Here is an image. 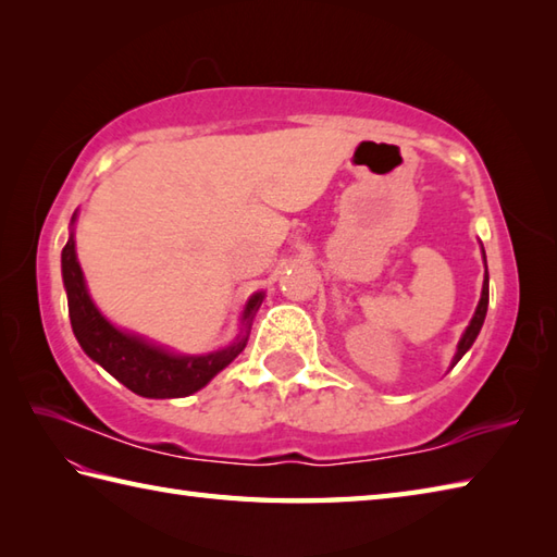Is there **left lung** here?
I'll return each instance as SVG.
<instances>
[{
    "instance_id": "obj_1",
    "label": "left lung",
    "mask_w": 557,
    "mask_h": 557,
    "mask_svg": "<svg viewBox=\"0 0 557 557\" xmlns=\"http://www.w3.org/2000/svg\"><path fill=\"white\" fill-rule=\"evenodd\" d=\"M486 311H488V270H486V280H483V292H481V301H479V306H476V313H474V318H471L467 333L461 335V339H459L457 354H455V359H453V366H455L461 357H465L467 349H469L471 345H474V339H476L479 330H481V325H483V318H486Z\"/></svg>"
}]
</instances>
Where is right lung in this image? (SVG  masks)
I'll use <instances>...</instances> for the list:
<instances>
[{"mask_svg": "<svg viewBox=\"0 0 557 557\" xmlns=\"http://www.w3.org/2000/svg\"><path fill=\"white\" fill-rule=\"evenodd\" d=\"M62 277L69 297L71 327L83 351L92 361H98L104 371L126 385L132 393L150 399L186 397L208 385L224 366L232 363L246 347L248 335H242L232 347L206 354V357H174L160 347H152L140 337L126 335L110 325L96 304L90 301L83 272L76 260L74 234L69 236L62 248ZM263 294H253L246 304L244 323L251 325V318L258 311Z\"/></svg>", "mask_w": 557, "mask_h": 557, "instance_id": "obj_1", "label": "right lung"}]
</instances>
